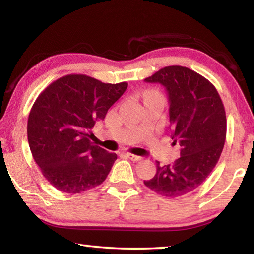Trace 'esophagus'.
Here are the masks:
<instances>
[{
  "mask_svg": "<svg viewBox=\"0 0 254 254\" xmlns=\"http://www.w3.org/2000/svg\"><path fill=\"white\" fill-rule=\"evenodd\" d=\"M127 157L128 159H131L132 161H140V160H142V157L136 156V154H132V153H127Z\"/></svg>",
  "mask_w": 254,
  "mask_h": 254,
  "instance_id": "esophagus-1",
  "label": "esophagus"
}]
</instances>
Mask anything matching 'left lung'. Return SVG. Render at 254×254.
<instances>
[{"mask_svg": "<svg viewBox=\"0 0 254 254\" xmlns=\"http://www.w3.org/2000/svg\"><path fill=\"white\" fill-rule=\"evenodd\" d=\"M144 80L166 88L171 139L182 147L171 165L157 161L156 175L144 185L171 198L187 195L205 182L221 157L226 137L224 105L215 86L187 67L161 68Z\"/></svg>", "mask_w": 254, "mask_h": 254, "instance_id": "8db88e82", "label": "left lung"}]
</instances>
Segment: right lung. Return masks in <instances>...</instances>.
I'll return each mask as SVG.
<instances>
[{"instance_id":"1","label":"right lung","mask_w":254,"mask_h":254,"mask_svg":"<svg viewBox=\"0 0 254 254\" xmlns=\"http://www.w3.org/2000/svg\"><path fill=\"white\" fill-rule=\"evenodd\" d=\"M127 83L60 77L40 93L28 119V141L42 175L58 190L79 194L101 185L117 160L91 141L96 121L127 91Z\"/></svg>"}]
</instances>
